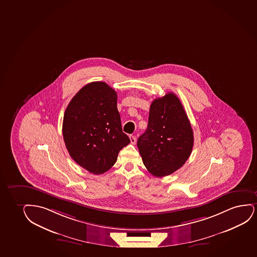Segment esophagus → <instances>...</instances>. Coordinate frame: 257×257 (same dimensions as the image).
Segmentation results:
<instances>
[{"instance_id":"esophagus-1","label":"esophagus","mask_w":257,"mask_h":257,"mask_svg":"<svg viewBox=\"0 0 257 257\" xmlns=\"http://www.w3.org/2000/svg\"><path fill=\"white\" fill-rule=\"evenodd\" d=\"M130 142L132 144H136L137 143V138L135 136H130Z\"/></svg>"}]
</instances>
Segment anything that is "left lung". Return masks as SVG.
I'll return each instance as SVG.
<instances>
[{
  "label": "left lung",
  "mask_w": 257,
  "mask_h": 257,
  "mask_svg": "<svg viewBox=\"0 0 257 257\" xmlns=\"http://www.w3.org/2000/svg\"><path fill=\"white\" fill-rule=\"evenodd\" d=\"M193 145L191 124L179 98L169 92L155 99L147 130L137 141L149 172L156 177L175 172L189 159Z\"/></svg>",
  "instance_id": "left-lung-1"
}]
</instances>
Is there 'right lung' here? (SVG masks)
<instances>
[{"label":"right lung","mask_w":257,"mask_h":257,"mask_svg":"<svg viewBox=\"0 0 257 257\" xmlns=\"http://www.w3.org/2000/svg\"><path fill=\"white\" fill-rule=\"evenodd\" d=\"M62 135L75 163L94 175L107 172L130 143L121 128L116 92L103 81L85 85L66 108Z\"/></svg>","instance_id":"add662e5"}]
</instances>
